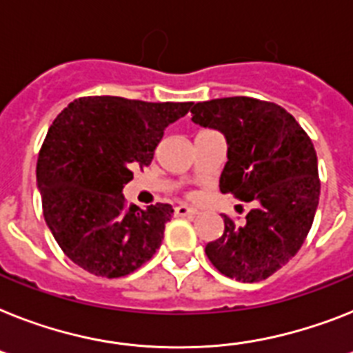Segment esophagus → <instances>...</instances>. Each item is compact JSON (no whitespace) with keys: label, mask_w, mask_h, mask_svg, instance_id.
<instances>
[{"label":"esophagus","mask_w":353,"mask_h":353,"mask_svg":"<svg viewBox=\"0 0 353 353\" xmlns=\"http://www.w3.org/2000/svg\"><path fill=\"white\" fill-rule=\"evenodd\" d=\"M198 212H200L198 209L189 208V205H176V208H174V214H176V216H196Z\"/></svg>","instance_id":"1"}]
</instances>
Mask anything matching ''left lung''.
<instances>
[{
	"label": "left lung",
	"instance_id": "left-lung-1",
	"mask_svg": "<svg viewBox=\"0 0 353 353\" xmlns=\"http://www.w3.org/2000/svg\"><path fill=\"white\" fill-rule=\"evenodd\" d=\"M191 113L194 124L225 137L220 191L256 203L243 223L223 214L225 231L205 254L227 278L267 279L301 249L316 216L321 183L312 141L283 108L258 99H212Z\"/></svg>",
	"mask_w": 353,
	"mask_h": 353
}]
</instances>
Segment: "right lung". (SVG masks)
<instances>
[{
	"mask_svg": "<svg viewBox=\"0 0 353 353\" xmlns=\"http://www.w3.org/2000/svg\"><path fill=\"white\" fill-rule=\"evenodd\" d=\"M191 106L103 95L77 99L57 115L37 159V189L46 225L81 269L121 278L153 258L173 208L126 205L122 189Z\"/></svg>",
	"mask_w": 353,
	"mask_h": 353,
	"instance_id": "add662e5",
	"label": "right lung"
}]
</instances>
